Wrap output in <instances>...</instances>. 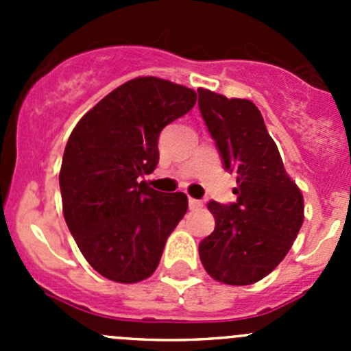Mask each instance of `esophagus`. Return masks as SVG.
Here are the masks:
<instances>
[{"label": "esophagus", "mask_w": 351, "mask_h": 351, "mask_svg": "<svg viewBox=\"0 0 351 351\" xmlns=\"http://www.w3.org/2000/svg\"><path fill=\"white\" fill-rule=\"evenodd\" d=\"M189 207L190 210H197V208L202 207V202L197 200V198H189Z\"/></svg>", "instance_id": "obj_1"}]
</instances>
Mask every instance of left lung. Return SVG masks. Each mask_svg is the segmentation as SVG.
<instances>
[{
    "label": "left lung",
    "instance_id": "8db88e82",
    "mask_svg": "<svg viewBox=\"0 0 351 351\" xmlns=\"http://www.w3.org/2000/svg\"><path fill=\"white\" fill-rule=\"evenodd\" d=\"M198 108L226 169L238 175L236 204L208 202L215 229L198 246L200 261L221 284H256L295 241L304 222L302 193L253 101L198 88Z\"/></svg>",
    "mask_w": 351,
    "mask_h": 351
}]
</instances>
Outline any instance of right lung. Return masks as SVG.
<instances>
[{
    "label": "right lung",
    "mask_w": 351,
    "mask_h": 351,
    "mask_svg": "<svg viewBox=\"0 0 351 351\" xmlns=\"http://www.w3.org/2000/svg\"><path fill=\"white\" fill-rule=\"evenodd\" d=\"M183 84L141 76L81 117L62 156V214L88 263L105 278L136 284L158 268L168 236L189 208L185 193H161L154 171L159 132L193 108Z\"/></svg>",
    "instance_id": "1"
}]
</instances>
